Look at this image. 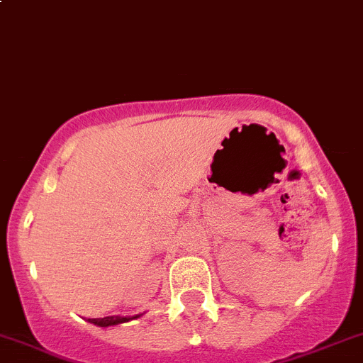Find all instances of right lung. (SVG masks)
<instances>
[{
	"label": "right lung",
	"mask_w": 363,
	"mask_h": 363,
	"mask_svg": "<svg viewBox=\"0 0 363 363\" xmlns=\"http://www.w3.org/2000/svg\"><path fill=\"white\" fill-rule=\"evenodd\" d=\"M144 314V313H142ZM142 314H135V316H105V318H89V323H94L96 327H113V325L126 323V321L137 320Z\"/></svg>",
	"instance_id": "right-lung-1"
}]
</instances>
